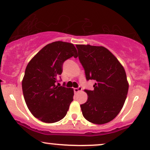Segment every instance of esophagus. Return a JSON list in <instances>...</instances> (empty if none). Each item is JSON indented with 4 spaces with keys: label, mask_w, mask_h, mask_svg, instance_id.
<instances>
[{
    "label": "esophagus",
    "mask_w": 150,
    "mask_h": 150,
    "mask_svg": "<svg viewBox=\"0 0 150 150\" xmlns=\"http://www.w3.org/2000/svg\"><path fill=\"white\" fill-rule=\"evenodd\" d=\"M82 91V88L81 87V86H79L78 88H74V93H79L80 92V91Z\"/></svg>",
    "instance_id": "1"
}]
</instances>
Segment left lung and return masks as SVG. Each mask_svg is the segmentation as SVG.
Wrapping results in <instances>:
<instances>
[{"label":"left lung","mask_w":150,"mask_h":150,"mask_svg":"<svg viewBox=\"0 0 150 150\" xmlns=\"http://www.w3.org/2000/svg\"><path fill=\"white\" fill-rule=\"evenodd\" d=\"M79 61L86 80H94V90H85L88 100L81 105L84 118L96 124H104L115 118L127 97L128 83L122 65L103 46L76 45Z\"/></svg>","instance_id":"8db88e82"}]
</instances>
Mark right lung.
Instances as JSON below:
<instances>
[{"instance_id": "obj_1", "label": "right lung", "mask_w": 150, "mask_h": 150, "mask_svg": "<svg viewBox=\"0 0 150 150\" xmlns=\"http://www.w3.org/2000/svg\"><path fill=\"white\" fill-rule=\"evenodd\" d=\"M76 54L72 43L55 41L43 47L26 66L22 83L23 95L31 113L43 122H57L67 113L74 91L56 86V83L60 79L64 62L73 56L76 57Z\"/></svg>"}]
</instances>
